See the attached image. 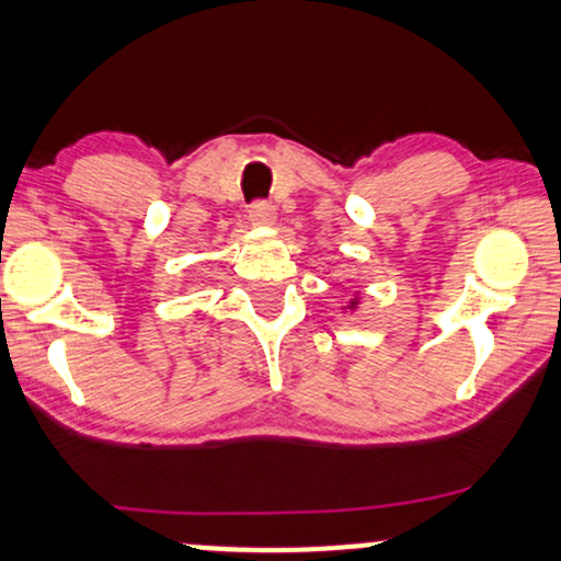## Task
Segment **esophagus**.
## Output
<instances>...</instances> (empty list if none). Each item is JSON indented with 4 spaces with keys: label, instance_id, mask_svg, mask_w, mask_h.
<instances>
[{
    "label": "esophagus",
    "instance_id": "1",
    "mask_svg": "<svg viewBox=\"0 0 561 561\" xmlns=\"http://www.w3.org/2000/svg\"><path fill=\"white\" fill-rule=\"evenodd\" d=\"M248 217H251L253 225H274L276 222V209L274 204L268 202H256L248 209Z\"/></svg>",
    "mask_w": 561,
    "mask_h": 561
}]
</instances>
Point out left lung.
<instances>
[{"label":"left lung","mask_w":561,"mask_h":561,"mask_svg":"<svg viewBox=\"0 0 561 561\" xmlns=\"http://www.w3.org/2000/svg\"><path fill=\"white\" fill-rule=\"evenodd\" d=\"M350 308H357V300H352V302H350Z\"/></svg>","instance_id":"1"}]
</instances>
